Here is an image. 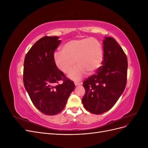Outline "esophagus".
Returning a JSON list of instances; mask_svg holds the SVG:
<instances>
[{
    "mask_svg": "<svg viewBox=\"0 0 148 148\" xmlns=\"http://www.w3.org/2000/svg\"><path fill=\"white\" fill-rule=\"evenodd\" d=\"M82 84V83H79V82H75V86H78V85H81Z\"/></svg>",
    "mask_w": 148,
    "mask_h": 148,
    "instance_id": "1",
    "label": "esophagus"
}]
</instances>
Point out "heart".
Returning <instances> with one entry per match:
<instances>
[{"label": "heart", "mask_w": 148, "mask_h": 148, "mask_svg": "<svg viewBox=\"0 0 148 148\" xmlns=\"http://www.w3.org/2000/svg\"><path fill=\"white\" fill-rule=\"evenodd\" d=\"M61 52L53 55L55 65L63 73H69L74 68L76 61L78 67L69 74L75 80L79 79L86 73L95 74L104 59L102 44L93 38L71 40L62 46Z\"/></svg>", "instance_id": "1"}]
</instances>
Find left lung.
<instances>
[{"label":"left lung","instance_id":"1","mask_svg":"<svg viewBox=\"0 0 148 148\" xmlns=\"http://www.w3.org/2000/svg\"><path fill=\"white\" fill-rule=\"evenodd\" d=\"M104 59L96 74L83 82L84 108L95 114H101L112 107L126 87L127 57L115 40L106 37L103 41Z\"/></svg>","mask_w":148,"mask_h":148}]
</instances>
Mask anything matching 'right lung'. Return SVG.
I'll return each mask as SVG.
<instances>
[{
	"label": "right lung",
	"mask_w": 148,
	"mask_h": 148,
	"mask_svg": "<svg viewBox=\"0 0 148 148\" xmlns=\"http://www.w3.org/2000/svg\"><path fill=\"white\" fill-rule=\"evenodd\" d=\"M59 38L46 36L39 39L24 60L25 88L35 107L47 115H56L64 109L75 87L53 61L55 51L61 42ZM59 81L63 83L59 84Z\"/></svg>",
	"instance_id": "1"
}]
</instances>
